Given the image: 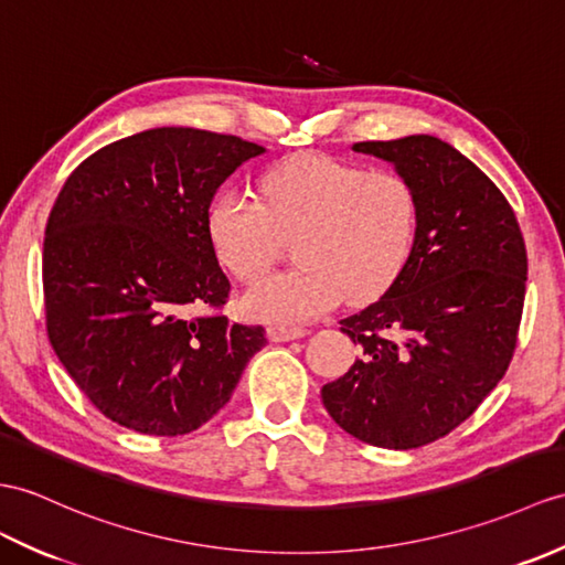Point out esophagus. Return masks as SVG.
Here are the masks:
<instances>
[{
  "instance_id": "esophagus-1",
  "label": "esophagus",
  "mask_w": 565,
  "mask_h": 565,
  "mask_svg": "<svg viewBox=\"0 0 565 565\" xmlns=\"http://www.w3.org/2000/svg\"><path fill=\"white\" fill-rule=\"evenodd\" d=\"M271 342H294V339H300L306 334L303 327H281V324H271L267 330Z\"/></svg>"
}]
</instances>
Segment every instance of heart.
<instances>
[{
    "mask_svg": "<svg viewBox=\"0 0 565 565\" xmlns=\"http://www.w3.org/2000/svg\"><path fill=\"white\" fill-rule=\"evenodd\" d=\"M265 204L221 192L209 204L206 235L235 279L253 281L298 233L294 269L269 274L243 296V310L269 324H300L334 308L383 296L412 257L418 231L414 188L397 173L324 153H303L262 178Z\"/></svg>",
    "mask_w": 565,
    "mask_h": 565,
    "instance_id": "heart-1",
    "label": "heart"
}]
</instances>
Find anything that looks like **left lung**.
Returning a JSON list of instances; mask_svg holds the SVG:
<instances>
[{"label": "left lung", "instance_id": "obj_1", "mask_svg": "<svg viewBox=\"0 0 565 565\" xmlns=\"http://www.w3.org/2000/svg\"><path fill=\"white\" fill-rule=\"evenodd\" d=\"M353 151L409 182L418 231L399 279L339 322L361 356L322 387V404L353 438L412 450L448 436L505 375L527 250L503 192L443 139L361 141Z\"/></svg>", "mask_w": 565, "mask_h": 565}]
</instances>
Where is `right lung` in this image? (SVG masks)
Wrapping results in <instances>:
<instances>
[{
    "mask_svg": "<svg viewBox=\"0 0 565 565\" xmlns=\"http://www.w3.org/2000/svg\"><path fill=\"white\" fill-rule=\"evenodd\" d=\"M259 153L241 137L156 127L88 156L60 190L43 243L47 337L110 422L185 436L267 344L265 327L216 312L231 284L206 235L216 190Z\"/></svg>",
    "mask_w": 565,
    "mask_h": 565,
    "instance_id": "add662e5",
    "label": "right lung"
}]
</instances>
